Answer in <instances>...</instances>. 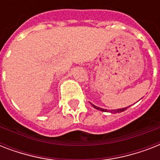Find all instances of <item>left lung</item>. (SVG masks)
I'll return each mask as SVG.
<instances>
[{
	"label": "left lung",
	"instance_id": "8db88e82",
	"mask_svg": "<svg viewBox=\"0 0 160 160\" xmlns=\"http://www.w3.org/2000/svg\"><path fill=\"white\" fill-rule=\"evenodd\" d=\"M92 105V104H91ZM92 106L94 107V108H95L96 109H99V110H100V111H104V112H106L107 111V109H102V108H100V107H98V106H95V105H92ZM127 109V107L126 108H122V109H114V110H110V112L111 113H117V112H123L124 111L125 109Z\"/></svg>",
	"mask_w": 160,
	"mask_h": 160
}]
</instances>
